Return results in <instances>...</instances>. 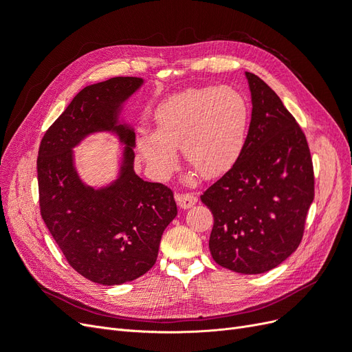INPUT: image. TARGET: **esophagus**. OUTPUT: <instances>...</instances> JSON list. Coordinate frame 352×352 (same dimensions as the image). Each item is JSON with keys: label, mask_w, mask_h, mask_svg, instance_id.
Instances as JSON below:
<instances>
[{"label": "esophagus", "mask_w": 352, "mask_h": 352, "mask_svg": "<svg viewBox=\"0 0 352 352\" xmlns=\"http://www.w3.org/2000/svg\"><path fill=\"white\" fill-rule=\"evenodd\" d=\"M176 199H177V204H179V207H180V208H184V210L190 208L192 206H195V204H197V201H198V198H197V195H195L194 192L179 194V195H176Z\"/></svg>", "instance_id": "obj_1"}]
</instances>
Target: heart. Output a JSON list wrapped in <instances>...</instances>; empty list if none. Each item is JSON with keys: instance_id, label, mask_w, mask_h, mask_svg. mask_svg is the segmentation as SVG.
<instances>
[{"instance_id": "heart-1", "label": "heart", "mask_w": 352, "mask_h": 352, "mask_svg": "<svg viewBox=\"0 0 352 352\" xmlns=\"http://www.w3.org/2000/svg\"><path fill=\"white\" fill-rule=\"evenodd\" d=\"M250 104L229 87H204L179 92L158 104L155 133L138 136L136 146L150 173L167 179L177 166L176 148L204 177L235 164L250 127Z\"/></svg>"}]
</instances>
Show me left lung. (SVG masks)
<instances>
[{
  "mask_svg": "<svg viewBox=\"0 0 352 352\" xmlns=\"http://www.w3.org/2000/svg\"><path fill=\"white\" fill-rule=\"evenodd\" d=\"M251 123L245 146L201 201L214 225L210 252L221 267L258 274L278 267L301 243L314 199L307 138L267 83L245 72Z\"/></svg>",
  "mask_w": 352,
  "mask_h": 352,
  "instance_id": "left-lung-1",
  "label": "left lung"
}]
</instances>
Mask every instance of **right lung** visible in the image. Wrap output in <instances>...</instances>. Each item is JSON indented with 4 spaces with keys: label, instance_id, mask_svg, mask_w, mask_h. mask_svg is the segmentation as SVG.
Segmentation results:
<instances>
[{
    "label": "right lung",
    "instance_id": "add662e5",
    "mask_svg": "<svg viewBox=\"0 0 352 352\" xmlns=\"http://www.w3.org/2000/svg\"><path fill=\"white\" fill-rule=\"evenodd\" d=\"M142 83L119 76L83 88L48 127L38 151L41 216L72 267L100 285H122L150 270L177 214L172 189L135 173V132L119 123L122 104ZM102 130L114 131L126 146L120 177L94 190L78 179L71 150Z\"/></svg>",
    "mask_w": 352,
    "mask_h": 352
}]
</instances>
